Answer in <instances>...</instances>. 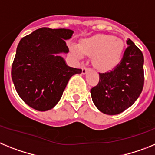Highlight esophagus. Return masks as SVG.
Listing matches in <instances>:
<instances>
[{
  "label": "esophagus",
  "mask_w": 155,
  "mask_h": 155,
  "mask_svg": "<svg viewBox=\"0 0 155 155\" xmlns=\"http://www.w3.org/2000/svg\"><path fill=\"white\" fill-rule=\"evenodd\" d=\"M87 71H88V68L83 67V68H82V74H83V75H85V74L87 73Z\"/></svg>",
  "instance_id": "obj_1"
}]
</instances>
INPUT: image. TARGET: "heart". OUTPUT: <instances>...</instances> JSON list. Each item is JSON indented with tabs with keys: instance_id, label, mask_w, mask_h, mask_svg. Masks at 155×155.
<instances>
[{
	"instance_id": "obj_1",
	"label": "heart",
	"mask_w": 155,
	"mask_h": 155,
	"mask_svg": "<svg viewBox=\"0 0 155 155\" xmlns=\"http://www.w3.org/2000/svg\"><path fill=\"white\" fill-rule=\"evenodd\" d=\"M70 51L76 60H82L84 54L93 57L94 68L107 72L115 68L122 61L124 43L121 39L110 35H97L83 40L79 46L72 44Z\"/></svg>"
}]
</instances>
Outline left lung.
I'll return each mask as SVG.
<instances>
[{
  "mask_svg": "<svg viewBox=\"0 0 155 155\" xmlns=\"http://www.w3.org/2000/svg\"><path fill=\"white\" fill-rule=\"evenodd\" d=\"M122 61L112 70L99 73V83L91 90L98 110L109 115H118L132 106L143 87V55L130 39Z\"/></svg>",
  "mask_w": 155,
  "mask_h": 155,
  "instance_id": "left-lung-1",
  "label": "left lung"
}]
</instances>
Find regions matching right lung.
<instances>
[{
    "mask_svg": "<svg viewBox=\"0 0 155 155\" xmlns=\"http://www.w3.org/2000/svg\"><path fill=\"white\" fill-rule=\"evenodd\" d=\"M73 31L37 29L20 40L12 68V79L21 100L37 111L51 109L61 99L68 80L82 70L67 65L60 54L68 53L65 40Z\"/></svg>",
    "mask_w": 155,
    "mask_h": 155,
    "instance_id": "obj_1",
    "label": "right lung"
}]
</instances>
